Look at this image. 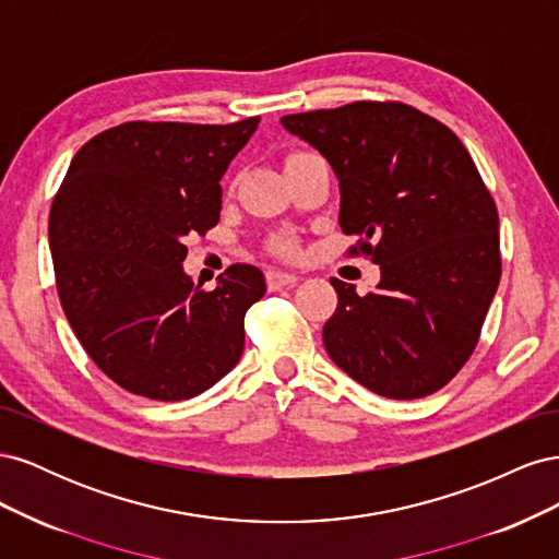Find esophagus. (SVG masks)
Wrapping results in <instances>:
<instances>
[{"mask_svg":"<svg viewBox=\"0 0 559 559\" xmlns=\"http://www.w3.org/2000/svg\"><path fill=\"white\" fill-rule=\"evenodd\" d=\"M267 286L273 292H277V289H284V286H294L296 282H298V277L296 275H292V273H284V270H267Z\"/></svg>","mask_w":559,"mask_h":559,"instance_id":"esophagus-1","label":"esophagus"}]
</instances>
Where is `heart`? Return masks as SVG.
<instances>
[{
	"instance_id": "obj_1",
	"label": "heart",
	"mask_w": 559,
	"mask_h": 559,
	"mask_svg": "<svg viewBox=\"0 0 559 559\" xmlns=\"http://www.w3.org/2000/svg\"><path fill=\"white\" fill-rule=\"evenodd\" d=\"M275 249L282 251V253H292L294 251V245L289 240H275Z\"/></svg>"
}]
</instances>
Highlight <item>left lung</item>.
<instances>
[{
    "mask_svg": "<svg viewBox=\"0 0 559 559\" xmlns=\"http://www.w3.org/2000/svg\"><path fill=\"white\" fill-rule=\"evenodd\" d=\"M341 179L347 257L382 270L359 296L331 280L329 357L370 392L411 401L445 386L478 345L501 277L499 212L462 140L394 99L289 114Z\"/></svg>",
    "mask_w": 559,
    "mask_h": 559,
    "instance_id": "8db88e82",
    "label": "left lung"
}]
</instances>
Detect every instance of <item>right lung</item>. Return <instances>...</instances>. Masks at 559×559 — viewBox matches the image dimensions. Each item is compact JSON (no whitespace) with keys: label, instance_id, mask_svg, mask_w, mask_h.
<instances>
[{"label":"right lung","instance_id":"right-lung-1","mask_svg":"<svg viewBox=\"0 0 559 559\" xmlns=\"http://www.w3.org/2000/svg\"><path fill=\"white\" fill-rule=\"evenodd\" d=\"M259 121L114 126L76 151L60 183L48 245L62 310L95 366L130 394L191 399L242 357L263 273L235 263L207 292L181 263L186 235L218 224V179Z\"/></svg>","mask_w":559,"mask_h":559}]
</instances>
